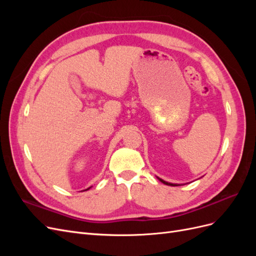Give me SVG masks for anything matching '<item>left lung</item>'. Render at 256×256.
I'll return each mask as SVG.
<instances>
[{
	"label": "left lung",
	"mask_w": 256,
	"mask_h": 256,
	"mask_svg": "<svg viewBox=\"0 0 256 256\" xmlns=\"http://www.w3.org/2000/svg\"><path fill=\"white\" fill-rule=\"evenodd\" d=\"M159 180H160L161 182H164V184H168V186H173V187H175V186H177V184H170V182H164V180H160V178H159Z\"/></svg>",
	"instance_id": "left-lung-1"
}]
</instances>
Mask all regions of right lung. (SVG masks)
<instances>
[{
	"label": "right lung",
	"mask_w": 256,
	"mask_h": 256,
	"mask_svg": "<svg viewBox=\"0 0 256 256\" xmlns=\"http://www.w3.org/2000/svg\"><path fill=\"white\" fill-rule=\"evenodd\" d=\"M88 189H90V188H88ZM86 190H88V189H86Z\"/></svg>",
	"instance_id": "right-lung-1"
}]
</instances>
